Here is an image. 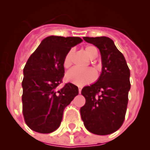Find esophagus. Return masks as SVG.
Listing matches in <instances>:
<instances>
[{
	"label": "esophagus",
	"instance_id": "esophagus-1",
	"mask_svg": "<svg viewBox=\"0 0 150 150\" xmlns=\"http://www.w3.org/2000/svg\"><path fill=\"white\" fill-rule=\"evenodd\" d=\"M78 90H79V93H81L82 87H80V86H79V87H78Z\"/></svg>",
	"mask_w": 150,
	"mask_h": 150
}]
</instances>
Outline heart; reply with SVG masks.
Masks as SVG:
<instances>
[{
    "mask_svg": "<svg viewBox=\"0 0 150 150\" xmlns=\"http://www.w3.org/2000/svg\"><path fill=\"white\" fill-rule=\"evenodd\" d=\"M85 52L91 59L96 57L98 51L94 45H87L85 48ZM74 49H70L65 54L63 60V66L68 68L72 64V56ZM97 77V74L94 70L91 68L81 69L74 67L70 69L66 74L67 80L73 84L77 86H84L94 81Z\"/></svg>",
    "mask_w": 150,
    "mask_h": 150,
    "instance_id": "obj_1",
    "label": "heart"
}]
</instances>
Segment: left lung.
<instances>
[{"instance_id": "8db88e82", "label": "left lung", "mask_w": 150, "mask_h": 150, "mask_svg": "<svg viewBox=\"0 0 150 150\" xmlns=\"http://www.w3.org/2000/svg\"><path fill=\"white\" fill-rule=\"evenodd\" d=\"M83 39L100 51L102 71L96 83L82 89L86 103L80 108L81 118L89 132L108 135L118 130L125 121L130 89V69L111 38Z\"/></svg>"}]
</instances>
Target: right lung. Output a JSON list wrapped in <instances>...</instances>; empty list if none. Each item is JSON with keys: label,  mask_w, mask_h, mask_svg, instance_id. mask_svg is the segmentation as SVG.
I'll return each instance as SVG.
<instances>
[{"label": "right lung", "mask_w": 150, "mask_h": 150, "mask_svg": "<svg viewBox=\"0 0 150 150\" xmlns=\"http://www.w3.org/2000/svg\"><path fill=\"white\" fill-rule=\"evenodd\" d=\"M80 37L48 36L42 40L28 59L23 69V114L29 128L49 134L58 128L64 110L79 91L68 83L56 87L64 75L63 60L70 48L82 42Z\"/></svg>", "instance_id": "add662e5"}]
</instances>
